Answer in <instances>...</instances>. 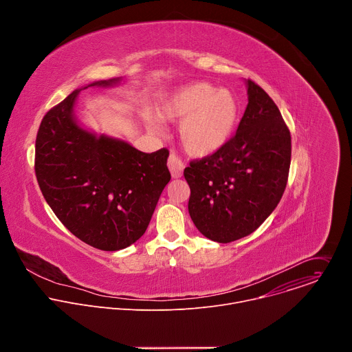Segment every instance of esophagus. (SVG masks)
<instances>
[{
  "instance_id": "obj_1",
  "label": "esophagus",
  "mask_w": 352,
  "mask_h": 352,
  "mask_svg": "<svg viewBox=\"0 0 352 352\" xmlns=\"http://www.w3.org/2000/svg\"><path fill=\"white\" fill-rule=\"evenodd\" d=\"M167 166L170 168V173L173 175V178H179L182 177V171H184V163L174 155H171L168 157V162H167Z\"/></svg>"
}]
</instances>
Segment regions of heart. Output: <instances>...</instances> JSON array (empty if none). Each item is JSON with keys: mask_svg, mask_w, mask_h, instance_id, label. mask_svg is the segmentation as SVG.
<instances>
[{"mask_svg": "<svg viewBox=\"0 0 352 352\" xmlns=\"http://www.w3.org/2000/svg\"><path fill=\"white\" fill-rule=\"evenodd\" d=\"M156 114L163 121L179 122V140L186 153L208 157L230 140L238 121V102L227 89L197 82L181 87L159 104ZM147 126L159 132V124L146 117Z\"/></svg>", "mask_w": 352, "mask_h": 352, "instance_id": "b5f03b06", "label": "heart"}]
</instances>
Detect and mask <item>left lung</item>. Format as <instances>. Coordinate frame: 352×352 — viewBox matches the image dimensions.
Segmentation results:
<instances>
[{
	"label": "left lung",
	"instance_id": "left-lung-1",
	"mask_svg": "<svg viewBox=\"0 0 352 352\" xmlns=\"http://www.w3.org/2000/svg\"><path fill=\"white\" fill-rule=\"evenodd\" d=\"M246 87L248 106L235 135L184 170L190 219L220 243L252 234L278 205L288 179L289 129L259 85L248 79Z\"/></svg>",
	"mask_w": 352,
	"mask_h": 352
}]
</instances>
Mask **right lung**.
Returning <instances> with one entry per match:
<instances>
[{
    "mask_svg": "<svg viewBox=\"0 0 352 352\" xmlns=\"http://www.w3.org/2000/svg\"><path fill=\"white\" fill-rule=\"evenodd\" d=\"M79 91L44 116L36 138V178L48 206L75 236L97 249L120 250L144 234L171 179L168 150L143 153L125 140L83 129L74 111Z\"/></svg>",
    "mask_w": 352,
    "mask_h": 352,
    "instance_id": "add662e5",
    "label": "right lung"
}]
</instances>
